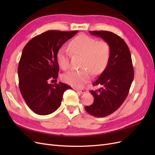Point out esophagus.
<instances>
[{
    "label": "esophagus",
    "instance_id": "esophagus-1",
    "mask_svg": "<svg viewBox=\"0 0 155 155\" xmlns=\"http://www.w3.org/2000/svg\"><path fill=\"white\" fill-rule=\"evenodd\" d=\"M74 89L75 91H78V92H79L81 93V94H84V93L85 92V91L83 90V89H78V88H74Z\"/></svg>",
    "mask_w": 155,
    "mask_h": 155
}]
</instances>
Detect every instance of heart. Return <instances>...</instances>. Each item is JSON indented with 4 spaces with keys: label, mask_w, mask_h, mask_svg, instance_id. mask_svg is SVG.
<instances>
[{
    "label": "heart",
    "mask_w": 155,
    "mask_h": 155,
    "mask_svg": "<svg viewBox=\"0 0 155 155\" xmlns=\"http://www.w3.org/2000/svg\"><path fill=\"white\" fill-rule=\"evenodd\" d=\"M68 48L73 54L83 56L81 64L83 69L70 70L62 76L63 80L71 86L78 88L83 87L91 79L89 70L93 74H100L109 62L110 48L105 41H96L88 35H80L71 41ZM57 62L63 70L69 68V54L63 48L58 51Z\"/></svg>",
    "instance_id": "1"
}]
</instances>
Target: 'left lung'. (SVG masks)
Listing matches in <instances>:
<instances>
[{"mask_svg":"<svg viewBox=\"0 0 155 155\" xmlns=\"http://www.w3.org/2000/svg\"><path fill=\"white\" fill-rule=\"evenodd\" d=\"M89 33L107 42L110 48L107 67L92 84L101 87L91 91L94 97V103L85 107L88 113L101 118L113 113L122 105L133 81L134 70L129 47L120 36L107 31Z\"/></svg>","mask_w":155,"mask_h":155,"instance_id":"obj_1","label":"left lung"}]
</instances>
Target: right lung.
<instances>
[{"label":"right lung","instance_id":"add662e5","mask_svg":"<svg viewBox=\"0 0 155 155\" xmlns=\"http://www.w3.org/2000/svg\"><path fill=\"white\" fill-rule=\"evenodd\" d=\"M78 32L49 30L32 38L25 46L18 67L19 88L30 109L39 115L52 113L60 107L64 92L72 87L57 80V53Z\"/></svg>","mask_w":155,"mask_h":155}]
</instances>
